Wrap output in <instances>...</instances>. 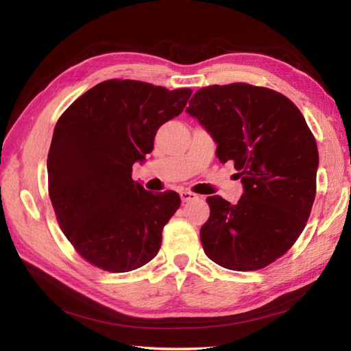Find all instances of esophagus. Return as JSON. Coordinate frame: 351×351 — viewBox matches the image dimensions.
<instances>
[{
    "instance_id": "34e87169",
    "label": "esophagus",
    "mask_w": 351,
    "mask_h": 351,
    "mask_svg": "<svg viewBox=\"0 0 351 351\" xmlns=\"http://www.w3.org/2000/svg\"><path fill=\"white\" fill-rule=\"evenodd\" d=\"M180 196H181L182 202H190V200H195L197 197V195H195V193H191L189 190H182L180 193Z\"/></svg>"
}]
</instances>
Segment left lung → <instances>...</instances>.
<instances>
[{
  "label": "left lung",
  "mask_w": 351,
  "mask_h": 351,
  "mask_svg": "<svg viewBox=\"0 0 351 351\" xmlns=\"http://www.w3.org/2000/svg\"><path fill=\"white\" fill-rule=\"evenodd\" d=\"M185 111L211 134L220 162L234 161L244 189L237 205L206 197V256L235 271L271 264L300 237L315 199L318 149L303 114L287 96L244 83L200 88Z\"/></svg>",
  "instance_id": "1"
}]
</instances>
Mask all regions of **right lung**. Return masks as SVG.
Returning <instances> with one entry per match:
<instances>
[{"instance_id": "obj_1", "label": "right lung", "mask_w": 351, "mask_h": 351, "mask_svg": "<svg viewBox=\"0 0 351 351\" xmlns=\"http://www.w3.org/2000/svg\"><path fill=\"white\" fill-rule=\"evenodd\" d=\"M190 96V88L110 80L58 119L47 161L49 197L63 234L90 264L126 273L158 253L181 197L146 191L132 181V164L145 162L156 131Z\"/></svg>"}]
</instances>
